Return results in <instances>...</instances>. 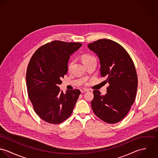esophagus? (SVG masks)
<instances>
[{"instance_id": "esophagus-1", "label": "esophagus", "mask_w": 158, "mask_h": 158, "mask_svg": "<svg viewBox=\"0 0 158 158\" xmlns=\"http://www.w3.org/2000/svg\"><path fill=\"white\" fill-rule=\"evenodd\" d=\"M87 91H88V89H81V93H84V92H87Z\"/></svg>"}]
</instances>
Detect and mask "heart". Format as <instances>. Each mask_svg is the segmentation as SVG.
<instances>
[{
  "mask_svg": "<svg viewBox=\"0 0 158 158\" xmlns=\"http://www.w3.org/2000/svg\"><path fill=\"white\" fill-rule=\"evenodd\" d=\"M94 58H94L93 56H92V55H88V54L83 55L82 56H81V60H82V61H83V64L85 63H86V62L89 61L90 60L94 59ZM72 64H73V63H72V62H70V63L69 64V65H68V69H69V70H70V69H71L72 66Z\"/></svg>",
  "mask_w": 158,
  "mask_h": 158,
  "instance_id": "b5f03b06",
  "label": "heart"
}]
</instances>
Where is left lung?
<instances>
[{"label": "left lung", "mask_w": 158, "mask_h": 158, "mask_svg": "<svg viewBox=\"0 0 158 158\" xmlns=\"http://www.w3.org/2000/svg\"><path fill=\"white\" fill-rule=\"evenodd\" d=\"M88 47L98 56L101 76L106 77L110 84L105 95L93 91L92 110L103 121L117 123L127 115L135 100L138 81L135 64L125 49L111 40H99Z\"/></svg>", "instance_id": "1"}]
</instances>
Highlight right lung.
<instances>
[{
    "label": "right lung",
    "instance_id": "1",
    "mask_svg": "<svg viewBox=\"0 0 158 158\" xmlns=\"http://www.w3.org/2000/svg\"><path fill=\"white\" fill-rule=\"evenodd\" d=\"M82 44L53 41L40 47L28 63L26 83L34 111L43 120L59 124L72 113L80 94L79 89L66 90L59 85L67 73L70 56Z\"/></svg>",
    "mask_w": 158,
    "mask_h": 158
}]
</instances>
